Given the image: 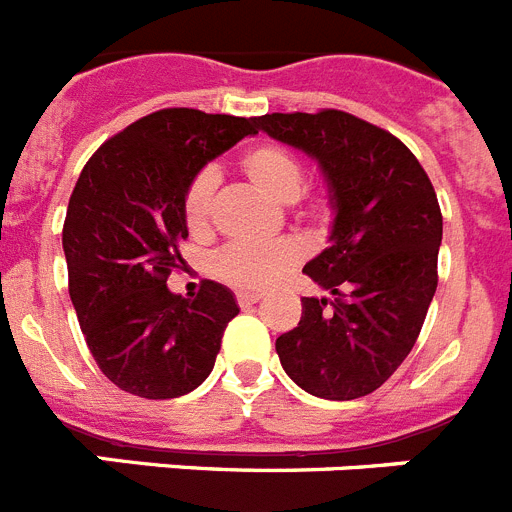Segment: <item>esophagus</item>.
<instances>
[{
    "label": "esophagus",
    "instance_id": "esophagus-1",
    "mask_svg": "<svg viewBox=\"0 0 512 512\" xmlns=\"http://www.w3.org/2000/svg\"><path fill=\"white\" fill-rule=\"evenodd\" d=\"M263 299V294H257V291H239L236 294V302H239V307H249V304H257Z\"/></svg>",
    "mask_w": 512,
    "mask_h": 512
}]
</instances>
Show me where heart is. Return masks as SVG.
<instances>
[{
    "instance_id": "b5f03b06",
    "label": "heart",
    "mask_w": 512,
    "mask_h": 512,
    "mask_svg": "<svg viewBox=\"0 0 512 512\" xmlns=\"http://www.w3.org/2000/svg\"><path fill=\"white\" fill-rule=\"evenodd\" d=\"M244 176L278 203H296L302 200L304 171L302 158L294 150L281 143H257L244 150L239 158ZM218 179L210 169L197 171L187 182L182 197L184 226L192 236H205L213 226V210H216ZM330 213L328 200H309L304 216L312 221H325ZM302 260L299 244L283 239L276 244H229L213 260V273L223 283L244 291H263L281 281L289 270H294Z\"/></svg>"
}]
</instances>
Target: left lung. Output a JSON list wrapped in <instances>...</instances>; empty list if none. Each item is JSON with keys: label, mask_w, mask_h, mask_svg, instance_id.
Instances as JSON below:
<instances>
[{"label": "left lung", "mask_w": 512, "mask_h": 512, "mask_svg": "<svg viewBox=\"0 0 512 512\" xmlns=\"http://www.w3.org/2000/svg\"><path fill=\"white\" fill-rule=\"evenodd\" d=\"M257 130L317 158L336 208L330 247L304 265L336 299L304 296L299 325L278 336V359L317 398L375 393L414 349L435 296V187L398 137L349 111L265 114Z\"/></svg>", "instance_id": "8db88e82"}]
</instances>
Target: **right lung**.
Masks as SVG:
<instances>
[{
	"label": "right lung",
	"instance_id": "add662e5",
	"mask_svg": "<svg viewBox=\"0 0 512 512\" xmlns=\"http://www.w3.org/2000/svg\"><path fill=\"white\" fill-rule=\"evenodd\" d=\"M255 132L257 117L161 109L109 137L80 171L62 229L70 299L90 354L117 388L179 398L216 364L223 330L239 315L234 294L203 281L184 299L166 278L184 263L187 182Z\"/></svg>",
	"mask_w": 512,
	"mask_h": 512
}]
</instances>
